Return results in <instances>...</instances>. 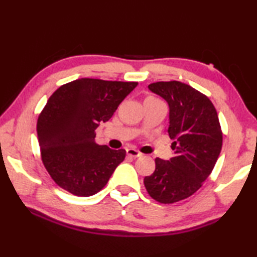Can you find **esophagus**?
Returning <instances> with one entry per match:
<instances>
[{"label": "esophagus", "instance_id": "34e87169", "mask_svg": "<svg viewBox=\"0 0 257 257\" xmlns=\"http://www.w3.org/2000/svg\"><path fill=\"white\" fill-rule=\"evenodd\" d=\"M127 154L129 156H132V158H134V159L139 158V156L143 155L141 152L137 151V150H135V149H127Z\"/></svg>", "mask_w": 257, "mask_h": 257}]
</instances>
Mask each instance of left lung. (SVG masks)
Masks as SVG:
<instances>
[{
  "instance_id": "left-lung-1",
  "label": "left lung",
  "mask_w": 257,
  "mask_h": 257,
  "mask_svg": "<svg viewBox=\"0 0 257 257\" xmlns=\"http://www.w3.org/2000/svg\"><path fill=\"white\" fill-rule=\"evenodd\" d=\"M149 89L169 105V136L175 156L155 159V170L144 178L150 196L164 204L179 202L201 188L222 149V133L210 98L180 81H159Z\"/></svg>"
}]
</instances>
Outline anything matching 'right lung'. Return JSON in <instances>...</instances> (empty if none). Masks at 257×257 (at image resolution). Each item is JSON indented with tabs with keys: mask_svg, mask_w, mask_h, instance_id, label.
<instances>
[{
	"mask_svg": "<svg viewBox=\"0 0 257 257\" xmlns=\"http://www.w3.org/2000/svg\"><path fill=\"white\" fill-rule=\"evenodd\" d=\"M137 85L80 78L49 98L38 116L37 136L43 163L61 188L87 197L107 184L125 151L98 145L95 130L112 118Z\"/></svg>",
	"mask_w": 257,
	"mask_h": 257,
	"instance_id": "obj_1",
	"label": "right lung"
}]
</instances>
